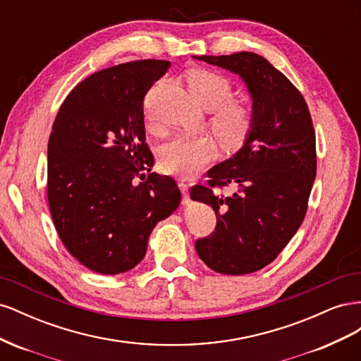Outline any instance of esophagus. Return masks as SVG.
I'll return each instance as SVG.
<instances>
[{"instance_id": "34e87169", "label": "esophagus", "mask_w": 361, "mask_h": 361, "mask_svg": "<svg viewBox=\"0 0 361 361\" xmlns=\"http://www.w3.org/2000/svg\"><path fill=\"white\" fill-rule=\"evenodd\" d=\"M179 188H180V191H182V194H183V199H185V202H188V194H190V185L185 182V180H180L179 182Z\"/></svg>"}]
</instances>
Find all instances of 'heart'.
I'll return each mask as SVG.
<instances>
[{
	"label": "heart",
	"instance_id": "obj_1",
	"mask_svg": "<svg viewBox=\"0 0 361 361\" xmlns=\"http://www.w3.org/2000/svg\"><path fill=\"white\" fill-rule=\"evenodd\" d=\"M187 82L194 99L212 110L211 123L221 143L228 149L243 146L253 130L255 116L247 105L228 102L233 93L231 81L214 71L194 69L187 75ZM215 155L216 143L211 135H179L164 146L161 166L174 176L191 178Z\"/></svg>",
	"mask_w": 361,
	"mask_h": 361
}]
</instances>
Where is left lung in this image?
Instances as JSON below:
<instances>
[{"label":"left lung","instance_id":"obj_1","mask_svg":"<svg viewBox=\"0 0 361 361\" xmlns=\"http://www.w3.org/2000/svg\"><path fill=\"white\" fill-rule=\"evenodd\" d=\"M238 73L253 99V130L244 146L207 171L191 199L211 204L215 231L195 241L211 269L250 274L269 265L301 226L316 178V138L309 106L285 75L255 52L194 57ZM233 184L224 198L214 188Z\"/></svg>","mask_w":361,"mask_h":361}]
</instances>
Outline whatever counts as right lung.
<instances>
[{
    "instance_id": "1",
    "label": "right lung",
    "mask_w": 361,
    "mask_h": 361,
    "mask_svg": "<svg viewBox=\"0 0 361 361\" xmlns=\"http://www.w3.org/2000/svg\"><path fill=\"white\" fill-rule=\"evenodd\" d=\"M170 61L138 60L90 75L64 99L48 143V203L59 236L89 269L114 276L143 260L149 236L180 203L154 171L143 99Z\"/></svg>"
}]
</instances>
